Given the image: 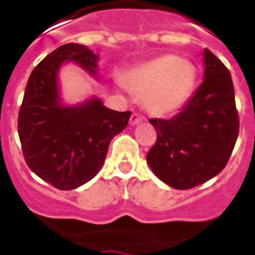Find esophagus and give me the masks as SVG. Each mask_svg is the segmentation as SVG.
<instances>
[{
	"label": "esophagus",
	"mask_w": 255,
	"mask_h": 255,
	"mask_svg": "<svg viewBox=\"0 0 255 255\" xmlns=\"http://www.w3.org/2000/svg\"><path fill=\"white\" fill-rule=\"evenodd\" d=\"M142 117L138 116V114H131V117H130V125H139V124H142Z\"/></svg>",
	"instance_id": "1"
}]
</instances>
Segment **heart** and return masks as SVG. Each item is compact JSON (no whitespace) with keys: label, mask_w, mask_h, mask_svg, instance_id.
Here are the masks:
<instances>
[{"label":"heart","mask_w":255,"mask_h":255,"mask_svg":"<svg viewBox=\"0 0 255 255\" xmlns=\"http://www.w3.org/2000/svg\"><path fill=\"white\" fill-rule=\"evenodd\" d=\"M124 82L148 114L164 118L181 110L192 97L198 70L187 59L166 53L134 67Z\"/></svg>","instance_id":"obj_1"}]
</instances>
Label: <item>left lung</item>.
<instances>
[{"mask_svg":"<svg viewBox=\"0 0 255 255\" xmlns=\"http://www.w3.org/2000/svg\"><path fill=\"white\" fill-rule=\"evenodd\" d=\"M203 83L171 120H150L157 141L146 154L150 169L166 185L188 189L215 177L229 161L238 137L234 86L218 57L203 51Z\"/></svg>","mask_w":255,"mask_h":255,"instance_id":"left-lung-1","label":"left lung"}]
</instances>
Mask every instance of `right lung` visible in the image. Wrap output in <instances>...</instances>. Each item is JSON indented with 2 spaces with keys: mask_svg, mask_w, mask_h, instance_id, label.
<instances>
[{
  "mask_svg": "<svg viewBox=\"0 0 255 255\" xmlns=\"http://www.w3.org/2000/svg\"><path fill=\"white\" fill-rule=\"evenodd\" d=\"M97 53L82 44H64L34 67L18 113V137L30 171L63 191L97 176L114 137L125 129L130 112H116L91 97L64 103L60 70L75 63L99 79Z\"/></svg>",
  "mask_w": 255,
  "mask_h": 255,
  "instance_id": "add662e5",
  "label": "right lung"
}]
</instances>
